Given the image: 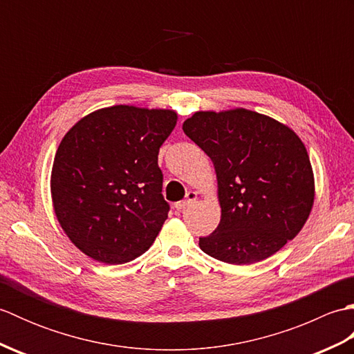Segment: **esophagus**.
<instances>
[{
	"label": "esophagus",
	"mask_w": 354,
	"mask_h": 354,
	"mask_svg": "<svg viewBox=\"0 0 354 354\" xmlns=\"http://www.w3.org/2000/svg\"><path fill=\"white\" fill-rule=\"evenodd\" d=\"M196 199H198V193L196 192H189V193H187V196H185L184 201L176 202L175 208L178 209V212H181V209H184V208L189 207L190 204H193V202L196 201Z\"/></svg>",
	"instance_id": "34e87169"
}]
</instances>
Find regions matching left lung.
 <instances>
[{
  "label": "left lung",
  "instance_id": "obj_1",
  "mask_svg": "<svg viewBox=\"0 0 354 354\" xmlns=\"http://www.w3.org/2000/svg\"><path fill=\"white\" fill-rule=\"evenodd\" d=\"M184 133L213 161L221 222L201 250L230 265L280 251L309 219L315 178L304 142L289 126L250 109L198 111Z\"/></svg>",
  "mask_w": 354,
  "mask_h": 354
}]
</instances>
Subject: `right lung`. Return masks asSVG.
I'll use <instances>...</instances> for the list:
<instances>
[{"mask_svg":"<svg viewBox=\"0 0 354 354\" xmlns=\"http://www.w3.org/2000/svg\"><path fill=\"white\" fill-rule=\"evenodd\" d=\"M171 109L115 104L65 133L51 169V201L65 234L100 263L145 254L167 219L158 152L175 129Z\"/></svg>","mask_w":354,"mask_h":354,"instance_id":"right-lung-1","label":"right lung"}]
</instances>
